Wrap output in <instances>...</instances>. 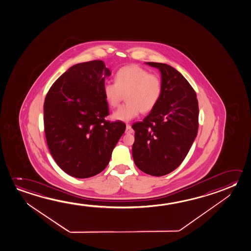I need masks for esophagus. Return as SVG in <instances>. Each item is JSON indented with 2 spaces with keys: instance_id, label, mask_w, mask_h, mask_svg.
<instances>
[{
  "instance_id": "1",
  "label": "esophagus",
  "mask_w": 251,
  "mask_h": 251,
  "mask_svg": "<svg viewBox=\"0 0 251 251\" xmlns=\"http://www.w3.org/2000/svg\"><path fill=\"white\" fill-rule=\"evenodd\" d=\"M126 133H132V132H133V130L131 129V125H129V124H127V125H126Z\"/></svg>"
}]
</instances>
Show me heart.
<instances>
[{
	"instance_id": "1",
	"label": "heart",
	"mask_w": 251,
	"mask_h": 251,
	"mask_svg": "<svg viewBox=\"0 0 251 251\" xmlns=\"http://www.w3.org/2000/svg\"><path fill=\"white\" fill-rule=\"evenodd\" d=\"M162 92V83L159 76L149 74L138 65L120 68L115 76V83L103 85V97L112 108L120 105L126 95L127 103L118 109L112 119L127 122L140 112H149L159 102Z\"/></svg>"
}]
</instances>
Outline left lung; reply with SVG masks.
Segmentation results:
<instances>
[{
	"mask_svg": "<svg viewBox=\"0 0 251 251\" xmlns=\"http://www.w3.org/2000/svg\"><path fill=\"white\" fill-rule=\"evenodd\" d=\"M147 64L159 69L162 92L153 110L131 126L132 157L141 171L163 176L179 167L190 150L198 131L199 106L195 90L177 70L161 63Z\"/></svg>",
	"mask_w": 251,
	"mask_h": 251,
	"instance_id": "8db88e82",
	"label": "left lung"
}]
</instances>
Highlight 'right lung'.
<instances>
[{
	"label": "right lung",
	"mask_w": 251,
	"mask_h": 251,
	"mask_svg": "<svg viewBox=\"0 0 251 251\" xmlns=\"http://www.w3.org/2000/svg\"><path fill=\"white\" fill-rule=\"evenodd\" d=\"M111 73L101 60L75 64L52 84L44 100L49 149L72 177L84 179L103 171L126 130L122 121L104 120L109 108L103 85Z\"/></svg>",
	"instance_id": "right-lung-1"
}]
</instances>
